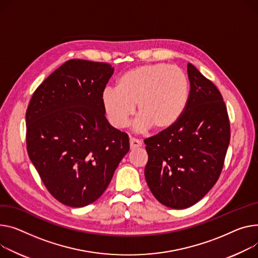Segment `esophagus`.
Listing matches in <instances>:
<instances>
[{
    "instance_id": "obj_1",
    "label": "esophagus",
    "mask_w": 258,
    "mask_h": 258,
    "mask_svg": "<svg viewBox=\"0 0 258 258\" xmlns=\"http://www.w3.org/2000/svg\"><path fill=\"white\" fill-rule=\"evenodd\" d=\"M142 146V142L138 139H135V138H131L130 139V147L131 149H136V148H139Z\"/></svg>"
}]
</instances>
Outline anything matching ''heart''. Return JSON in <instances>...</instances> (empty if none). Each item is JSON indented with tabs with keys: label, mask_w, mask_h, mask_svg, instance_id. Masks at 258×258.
Masks as SVG:
<instances>
[{
	"label": "heart",
	"mask_w": 258,
	"mask_h": 258,
	"mask_svg": "<svg viewBox=\"0 0 258 258\" xmlns=\"http://www.w3.org/2000/svg\"><path fill=\"white\" fill-rule=\"evenodd\" d=\"M190 96V82L177 65L156 63L126 71L116 81V89L107 88L101 104L110 123L126 127L135 113V128L152 127L162 132L172 127L183 115Z\"/></svg>",
	"instance_id": "heart-1"
}]
</instances>
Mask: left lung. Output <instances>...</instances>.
<instances>
[{"mask_svg": "<svg viewBox=\"0 0 258 258\" xmlns=\"http://www.w3.org/2000/svg\"><path fill=\"white\" fill-rule=\"evenodd\" d=\"M190 96L178 121L144 140L151 193L174 210L190 208L217 182L230 141L225 102L216 86L187 63Z\"/></svg>", "mask_w": 258, "mask_h": 258, "instance_id": "1", "label": "left lung"}]
</instances>
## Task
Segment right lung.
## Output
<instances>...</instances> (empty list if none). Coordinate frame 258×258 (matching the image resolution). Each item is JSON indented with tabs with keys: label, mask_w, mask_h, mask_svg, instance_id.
Listing matches in <instances>:
<instances>
[{
	"label": "right lung",
	"mask_w": 258,
	"mask_h": 258,
	"mask_svg": "<svg viewBox=\"0 0 258 258\" xmlns=\"http://www.w3.org/2000/svg\"><path fill=\"white\" fill-rule=\"evenodd\" d=\"M113 73L108 63L68 60L39 85L27 109L29 158L67 207L98 199L130 150L128 136L109 123L101 104Z\"/></svg>",
	"instance_id": "1"
}]
</instances>
